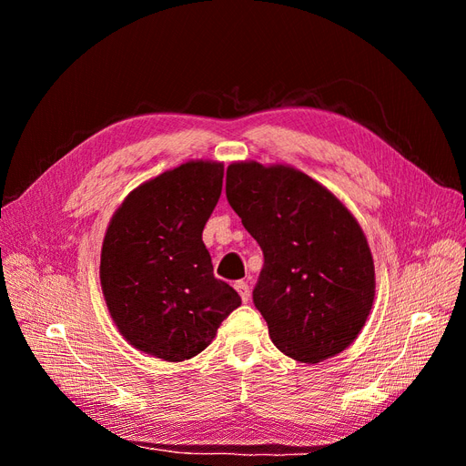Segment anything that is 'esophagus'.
I'll use <instances>...</instances> for the list:
<instances>
[{
    "instance_id": "1",
    "label": "esophagus",
    "mask_w": 466,
    "mask_h": 466,
    "mask_svg": "<svg viewBox=\"0 0 466 466\" xmlns=\"http://www.w3.org/2000/svg\"><path fill=\"white\" fill-rule=\"evenodd\" d=\"M234 289L238 290V294L242 296V302L244 304H248V299H249V287H248V282H244V280H238L236 284H234Z\"/></svg>"
}]
</instances>
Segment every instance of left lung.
Segmentation results:
<instances>
[{"label": "left lung", "instance_id": "obj_1", "mask_svg": "<svg viewBox=\"0 0 466 466\" xmlns=\"http://www.w3.org/2000/svg\"><path fill=\"white\" fill-rule=\"evenodd\" d=\"M227 198L265 265L253 304L275 347L318 364L349 349L375 296L364 230L333 191L289 164L232 162Z\"/></svg>", "mask_w": 466, "mask_h": 466}]
</instances>
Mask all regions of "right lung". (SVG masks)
I'll return each mask as SVG.
<instances>
[{"label": "right lung", "instance_id": "obj_1", "mask_svg": "<svg viewBox=\"0 0 466 466\" xmlns=\"http://www.w3.org/2000/svg\"><path fill=\"white\" fill-rule=\"evenodd\" d=\"M222 177V162H184L135 187L110 218L100 284L133 349L184 362L205 350L242 304L230 284L215 279L201 239Z\"/></svg>", "mask_w": 466, "mask_h": 466}]
</instances>
